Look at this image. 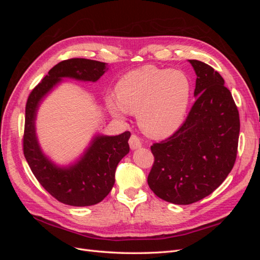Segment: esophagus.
I'll return each instance as SVG.
<instances>
[{
	"mask_svg": "<svg viewBox=\"0 0 260 260\" xmlns=\"http://www.w3.org/2000/svg\"><path fill=\"white\" fill-rule=\"evenodd\" d=\"M129 145L131 149H137L142 146V142L139 139V137H137L136 135H131L130 139H129Z\"/></svg>",
	"mask_w": 260,
	"mask_h": 260,
	"instance_id": "esophagus-1",
	"label": "esophagus"
}]
</instances>
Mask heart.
I'll return each mask as SVG.
<instances>
[{"label":"heart","mask_w":260,"mask_h":260,"mask_svg":"<svg viewBox=\"0 0 260 260\" xmlns=\"http://www.w3.org/2000/svg\"><path fill=\"white\" fill-rule=\"evenodd\" d=\"M191 82L180 70L147 65L123 75L116 84L107 107L114 116L138 115L145 135L164 139L175 133L186 116L191 99Z\"/></svg>","instance_id":"obj_1"}]
</instances>
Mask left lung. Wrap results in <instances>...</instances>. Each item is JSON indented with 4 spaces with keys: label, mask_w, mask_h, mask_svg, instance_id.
Returning <instances> with one entry per match:
<instances>
[{
    "label": "left lung",
    "mask_w": 260,
    "mask_h": 260,
    "mask_svg": "<svg viewBox=\"0 0 260 260\" xmlns=\"http://www.w3.org/2000/svg\"><path fill=\"white\" fill-rule=\"evenodd\" d=\"M196 96L184 123L166 140L154 143V164L147 177L159 199L188 205L221 184L238 154L240 116L223 78L201 60L190 59Z\"/></svg>",
    "instance_id": "obj_1"
}]
</instances>
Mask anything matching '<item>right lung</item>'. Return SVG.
<instances>
[{
    "instance_id": "right-lung-1",
    "label": "right lung",
    "mask_w": 260,
    "mask_h": 260,
    "mask_svg": "<svg viewBox=\"0 0 260 260\" xmlns=\"http://www.w3.org/2000/svg\"><path fill=\"white\" fill-rule=\"evenodd\" d=\"M106 72L105 62L70 58L55 65L30 92L25 116L22 147L32 174L54 199L70 206H91L103 201L114 186L117 165L129 153L130 132L94 138L81 159L69 168H58L41 152L36 137L37 109L43 96L61 78L96 81Z\"/></svg>"
}]
</instances>
